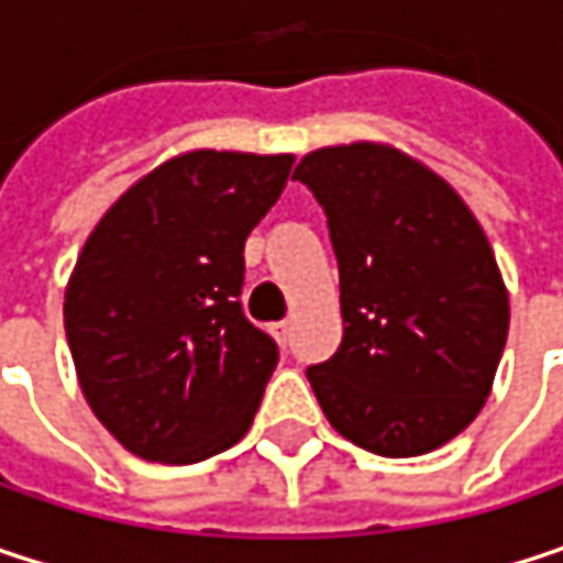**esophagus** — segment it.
Masks as SVG:
<instances>
[{"instance_id":"1","label":"esophagus","mask_w":563,"mask_h":563,"mask_svg":"<svg viewBox=\"0 0 563 563\" xmlns=\"http://www.w3.org/2000/svg\"><path fill=\"white\" fill-rule=\"evenodd\" d=\"M289 332H292V322H289V319H283V322H274V335H277L280 342H286V339H289Z\"/></svg>"}]
</instances>
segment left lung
Here are the masks:
<instances>
[{
    "label": "left lung",
    "instance_id": "1",
    "mask_svg": "<svg viewBox=\"0 0 563 563\" xmlns=\"http://www.w3.org/2000/svg\"><path fill=\"white\" fill-rule=\"evenodd\" d=\"M342 289V345L306 378L329 423L378 456H420L483 410L508 335L496 254L463 198L382 143L302 156Z\"/></svg>",
    "mask_w": 563,
    "mask_h": 563
}]
</instances>
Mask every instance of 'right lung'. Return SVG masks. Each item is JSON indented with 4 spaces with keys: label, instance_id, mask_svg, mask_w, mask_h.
<instances>
[{
    "label": "right lung",
    "instance_id": "obj_1",
    "mask_svg": "<svg viewBox=\"0 0 563 563\" xmlns=\"http://www.w3.org/2000/svg\"><path fill=\"white\" fill-rule=\"evenodd\" d=\"M289 169L292 156H175L87 238L64 332L90 410L130 453L185 466L251 430L280 349L241 309L244 241Z\"/></svg>",
    "mask_w": 563,
    "mask_h": 563
}]
</instances>
